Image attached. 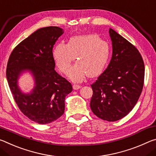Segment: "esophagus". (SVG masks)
I'll return each mask as SVG.
<instances>
[{
	"mask_svg": "<svg viewBox=\"0 0 156 156\" xmlns=\"http://www.w3.org/2000/svg\"><path fill=\"white\" fill-rule=\"evenodd\" d=\"M80 88H81V86L80 85H78V84H74L73 85V89L74 90H78Z\"/></svg>",
	"mask_w": 156,
	"mask_h": 156,
	"instance_id": "obj_1",
	"label": "esophagus"
}]
</instances>
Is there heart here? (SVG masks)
<instances>
[{"label": "heart", "mask_w": 156, "mask_h": 156, "mask_svg": "<svg viewBox=\"0 0 156 156\" xmlns=\"http://www.w3.org/2000/svg\"><path fill=\"white\" fill-rule=\"evenodd\" d=\"M108 43L94 34L77 35L67 43H58L52 50V56L58 69L68 72L71 63L76 57L78 62L70 69L68 76L73 81H81L88 76L99 75L105 68L110 57Z\"/></svg>", "instance_id": "1"}]
</instances>
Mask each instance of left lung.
Here are the masks:
<instances>
[{"label":"left lung","mask_w":156,"mask_h":156,"mask_svg":"<svg viewBox=\"0 0 156 156\" xmlns=\"http://www.w3.org/2000/svg\"><path fill=\"white\" fill-rule=\"evenodd\" d=\"M113 54L108 67L91 85L90 108L99 118L115 122L127 115L141 95L144 64L137 48L111 28Z\"/></svg>","instance_id":"obj_1"}]
</instances>
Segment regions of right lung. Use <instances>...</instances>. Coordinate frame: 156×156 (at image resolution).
<instances>
[{"label":"right lung","instance_id":"1","mask_svg":"<svg viewBox=\"0 0 156 156\" xmlns=\"http://www.w3.org/2000/svg\"><path fill=\"white\" fill-rule=\"evenodd\" d=\"M63 34L58 27L40 28L14 48L7 62V82L17 106L25 116L40 124L51 123L62 115L66 97L73 90L71 83L55 70L52 48ZM26 72L35 81L28 94L20 90L17 83Z\"/></svg>","mask_w":156,"mask_h":156}]
</instances>
